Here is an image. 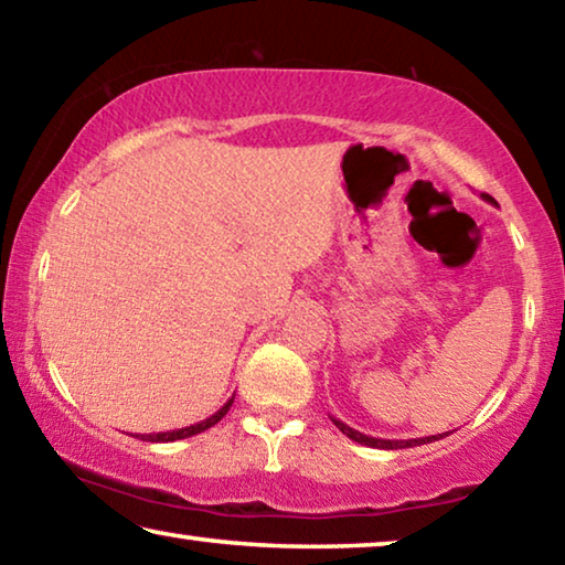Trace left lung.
I'll list each match as a JSON object with an SVG mask.
<instances>
[{
  "instance_id": "left-lung-1",
  "label": "left lung",
  "mask_w": 565,
  "mask_h": 565,
  "mask_svg": "<svg viewBox=\"0 0 565 565\" xmlns=\"http://www.w3.org/2000/svg\"><path fill=\"white\" fill-rule=\"evenodd\" d=\"M483 199H486V202H493L489 194H483ZM331 420L337 424V428L343 436L351 438V441H356L361 446H371V448H384V451H396V448H411V446H424V444H431V441H438V438L448 436V434H438V436H426V438H406V441H391V438H374V436H366L361 431H353L351 426H347L343 420L333 418V416H331Z\"/></svg>"
}]
</instances>
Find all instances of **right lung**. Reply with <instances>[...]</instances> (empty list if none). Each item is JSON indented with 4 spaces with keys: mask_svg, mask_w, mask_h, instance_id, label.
Listing matches in <instances>:
<instances>
[{
    "mask_svg": "<svg viewBox=\"0 0 565 565\" xmlns=\"http://www.w3.org/2000/svg\"><path fill=\"white\" fill-rule=\"evenodd\" d=\"M234 404V396L226 401V404L216 411L214 416H209L204 420H199L194 426H186V428H177V431H159V434H134V438H141V441H149V444H171V441H181V438H189V436H196L206 431V428H212L214 424H218L226 416V411L232 408Z\"/></svg>",
    "mask_w": 565,
    "mask_h": 565,
    "instance_id": "right-lung-1",
    "label": "right lung"
}]
</instances>
